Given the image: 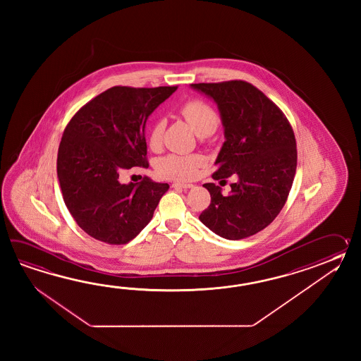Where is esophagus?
Returning <instances> with one entry per match:
<instances>
[{"instance_id":"1","label":"esophagus","mask_w":361,"mask_h":361,"mask_svg":"<svg viewBox=\"0 0 361 361\" xmlns=\"http://www.w3.org/2000/svg\"><path fill=\"white\" fill-rule=\"evenodd\" d=\"M171 187H173V188H192V187H193V184L176 182V183L171 184Z\"/></svg>"}]
</instances>
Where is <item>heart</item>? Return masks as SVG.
Returning a JSON list of instances; mask_svg holds the SVG:
<instances>
[{
  "label": "heart",
  "mask_w": 361,
  "mask_h": 361,
  "mask_svg": "<svg viewBox=\"0 0 361 361\" xmlns=\"http://www.w3.org/2000/svg\"><path fill=\"white\" fill-rule=\"evenodd\" d=\"M179 114L200 137H207L218 128V116L207 103L199 99L188 100L179 108ZM164 125L156 121L148 133V146L159 149L161 146ZM205 165V157L201 154H166L156 162V173L165 179L190 180L197 176L199 169Z\"/></svg>",
  "instance_id": "1"
}]
</instances>
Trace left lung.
Returning a JSON list of instances; mask_svg holds the SVG:
<instances>
[{"label": "left lung", "mask_w": 361, "mask_h": 361, "mask_svg": "<svg viewBox=\"0 0 361 361\" xmlns=\"http://www.w3.org/2000/svg\"><path fill=\"white\" fill-rule=\"evenodd\" d=\"M218 104L226 142L216 157L215 180L236 176L231 193L205 183L210 205L200 221L216 235L241 240L274 222L289 196L297 169V143L283 111L243 80L192 84Z\"/></svg>", "instance_id": "1"}]
</instances>
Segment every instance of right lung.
Wrapping results in <instances>:
<instances>
[{
  "label": "right lung",
  "mask_w": 361,
  "mask_h": 361,
  "mask_svg": "<svg viewBox=\"0 0 361 361\" xmlns=\"http://www.w3.org/2000/svg\"><path fill=\"white\" fill-rule=\"evenodd\" d=\"M178 86H114L80 108L67 123L56 171L64 204L92 238L128 244L154 216L169 184L145 177L120 183V173L148 168L145 128L148 116Z\"/></svg>",
  "instance_id": "obj_1"
}]
</instances>
